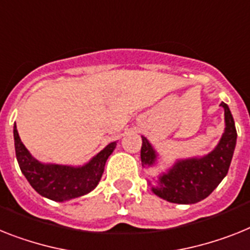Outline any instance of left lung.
<instances>
[{
    "label": "left lung",
    "mask_w": 250,
    "mask_h": 250,
    "mask_svg": "<svg viewBox=\"0 0 250 250\" xmlns=\"http://www.w3.org/2000/svg\"><path fill=\"white\" fill-rule=\"evenodd\" d=\"M225 110V131L217 147L201 158L177 161L166 174L158 179V185L152 191L171 203L193 204L207 198L226 176L236 146V129L229 106L222 102ZM140 158L143 166H152L157 153L147 138L142 137Z\"/></svg>",
    "instance_id": "8db88e82"
}]
</instances>
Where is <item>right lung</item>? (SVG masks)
Listing matches in <instances>:
<instances>
[{
    "label": "right lung",
    "instance_id": "obj_1",
    "mask_svg": "<svg viewBox=\"0 0 250 250\" xmlns=\"http://www.w3.org/2000/svg\"><path fill=\"white\" fill-rule=\"evenodd\" d=\"M16 160L20 170L32 185L33 189L48 199L63 202L88 194L98 185L106 165L116 142H112L82 167L46 165L37 161L29 153L19 137L16 125L14 126Z\"/></svg>",
    "mask_w": 250,
    "mask_h": 250
}]
</instances>
